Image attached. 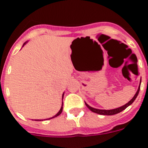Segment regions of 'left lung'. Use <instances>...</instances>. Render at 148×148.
<instances>
[{"label": "left lung", "instance_id": "left-lung-1", "mask_svg": "<svg viewBox=\"0 0 148 148\" xmlns=\"http://www.w3.org/2000/svg\"><path fill=\"white\" fill-rule=\"evenodd\" d=\"M140 83H141V82H140ZM139 90H140V85H139V87H138L136 93L135 94V95L133 96V99H132L131 100L129 101V102L127 103V104H125V105L121 106V107H120V108H116V109H113V110H99V109H95V108H92V107H90V106H89L88 104H87L86 102H85V104H86V106H87V108H88L90 110L92 111V112H93V113H98V114H100V115H107V116H112V115H115V114H117V113H120V112H121L122 110H124L126 109L128 106H130V104H132V103H133V101H135V99H136L137 95H138V92H139Z\"/></svg>", "mask_w": 148, "mask_h": 148}]
</instances>
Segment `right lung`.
I'll return each mask as SVG.
<instances>
[{"label": "right lung", "mask_w": 148, "mask_h": 148, "mask_svg": "<svg viewBox=\"0 0 148 148\" xmlns=\"http://www.w3.org/2000/svg\"><path fill=\"white\" fill-rule=\"evenodd\" d=\"M26 43H27V42H25V43H24V44H23V46H24V45H25ZM63 98H64V94H63V95H62V105H61V109H60V110L58 111V113H57V114H56V115H55L54 116H53V117H51V118H49V119H46V120H47V119H53V118H55V117H57V116H59V115L61 114V112H62V110H63ZM44 120H45V119H44ZM35 121H41V119H40V120L37 119V120H35ZM42 121H43V120H42Z\"/></svg>", "instance_id": "obj_1"}]
</instances>
